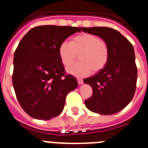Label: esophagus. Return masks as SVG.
Masks as SVG:
<instances>
[{"label":"esophagus","instance_id":"esophagus-1","mask_svg":"<svg viewBox=\"0 0 148 148\" xmlns=\"http://www.w3.org/2000/svg\"><path fill=\"white\" fill-rule=\"evenodd\" d=\"M77 82H78L79 84H83V79H82L78 78V79H77Z\"/></svg>","mask_w":148,"mask_h":148}]
</instances>
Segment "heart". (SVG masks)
I'll return each mask as SVG.
<instances>
[{"label":"heart","mask_w":148,"mask_h":148,"mask_svg":"<svg viewBox=\"0 0 148 148\" xmlns=\"http://www.w3.org/2000/svg\"><path fill=\"white\" fill-rule=\"evenodd\" d=\"M62 64L69 66L75 61L77 55L80 62L67 69L69 74L76 77H84L103 69L109 58V47L103 40L90 33H82L71 38V42L64 41L58 48Z\"/></svg>","instance_id":"obj_1"}]
</instances>
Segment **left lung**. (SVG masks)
Returning <instances> with one entry per match:
<instances>
[{
  "instance_id": "1",
  "label": "left lung",
  "mask_w": 148,
  "mask_h": 148,
  "mask_svg": "<svg viewBox=\"0 0 148 148\" xmlns=\"http://www.w3.org/2000/svg\"><path fill=\"white\" fill-rule=\"evenodd\" d=\"M84 32L95 34L109 47L106 66L84 82L92 88V95L84 101L94 113L110 115L124 109L134 97L137 79L135 54L131 42L119 32L106 27H82Z\"/></svg>"
}]
</instances>
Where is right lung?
<instances>
[{
	"instance_id": "right-lung-1",
	"label": "right lung",
	"mask_w": 148,
	"mask_h": 148,
	"mask_svg": "<svg viewBox=\"0 0 148 148\" xmlns=\"http://www.w3.org/2000/svg\"><path fill=\"white\" fill-rule=\"evenodd\" d=\"M81 28L43 25L31 29L14 53L12 82L23 110L32 118L49 120L62 112L66 97L78 86L66 74L58 54L61 42Z\"/></svg>"
}]
</instances>
